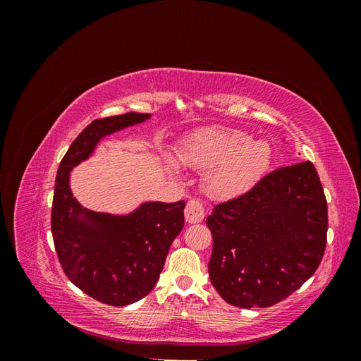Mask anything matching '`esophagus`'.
I'll return each instance as SVG.
<instances>
[{"label": "esophagus", "mask_w": 361, "mask_h": 361, "mask_svg": "<svg viewBox=\"0 0 361 361\" xmlns=\"http://www.w3.org/2000/svg\"><path fill=\"white\" fill-rule=\"evenodd\" d=\"M204 216V206L199 199H191L185 206V220L188 223H200Z\"/></svg>", "instance_id": "esophagus-1"}]
</instances>
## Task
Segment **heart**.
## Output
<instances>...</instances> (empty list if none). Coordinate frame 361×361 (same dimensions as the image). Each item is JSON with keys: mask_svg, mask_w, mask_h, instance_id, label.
<instances>
[{"mask_svg": "<svg viewBox=\"0 0 361 361\" xmlns=\"http://www.w3.org/2000/svg\"><path fill=\"white\" fill-rule=\"evenodd\" d=\"M180 158L194 169H209L203 179L204 191L211 197L226 199L247 190L267 171L271 147L245 130L218 126L185 138Z\"/></svg>", "mask_w": 361, "mask_h": 361, "instance_id": "1", "label": "heart"}]
</instances>
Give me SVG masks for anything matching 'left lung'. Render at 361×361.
<instances>
[{
  "instance_id": "1",
  "label": "left lung",
  "mask_w": 361,
  "mask_h": 361,
  "mask_svg": "<svg viewBox=\"0 0 361 361\" xmlns=\"http://www.w3.org/2000/svg\"><path fill=\"white\" fill-rule=\"evenodd\" d=\"M214 238L209 277L241 309L271 307L300 289L324 257L326 200L310 161L280 167L206 218Z\"/></svg>"
}]
</instances>
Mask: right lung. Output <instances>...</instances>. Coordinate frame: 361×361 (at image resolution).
Segmentation results:
<instances>
[{"mask_svg": "<svg viewBox=\"0 0 361 361\" xmlns=\"http://www.w3.org/2000/svg\"><path fill=\"white\" fill-rule=\"evenodd\" d=\"M149 117L126 113L93 120L63 157L54 190L51 231L64 274L89 297L117 307L145 298L155 288L183 227L185 202H145L126 215L94 212L73 197L69 173L90 158L104 137Z\"/></svg>", "mask_w": 361, "mask_h": 361, "instance_id": "add662e5", "label": "right lung"}]
</instances>
